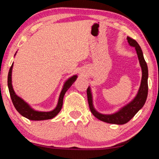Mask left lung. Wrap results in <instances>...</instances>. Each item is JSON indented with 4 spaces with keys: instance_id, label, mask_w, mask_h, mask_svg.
Here are the masks:
<instances>
[{
    "instance_id": "1",
    "label": "left lung",
    "mask_w": 159,
    "mask_h": 159,
    "mask_svg": "<svg viewBox=\"0 0 159 159\" xmlns=\"http://www.w3.org/2000/svg\"><path fill=\"white\" fill-rule=\"evenodd\" d=\"M127 40L130 45L134 47L135 48L139 62H140L142 68V72H143L140 89H139L137 95L133 98V101L121 108L118 112L112 114V115H103V114L97 112L95 108L93 107L92 94H91L90 87H89L87 90L88 102L91 113L99 120L106 122V123L119 125L126 124L143 107L147 98V94H148V82H147L148 68H147V63L144 58L143 51H142L140 45L135 40L130 37H127Z\"/></svg>"
}]
</instances>
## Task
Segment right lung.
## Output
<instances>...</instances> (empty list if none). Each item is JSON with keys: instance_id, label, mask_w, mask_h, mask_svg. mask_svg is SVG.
<instances>
[{"instance_id": "right-lung-1", "label": "right lung", "mask_w": 159, "mask_h": 159, "mask_svg": "<svg viewBox=\"0 0 159 159\" xmlns=\"http://www.w3.org/2000/svg\"><path fill=\"white\" fill-rule=\"evenodd\" d=\"M13 63L11 66L9 72H8L7 77V86L9 89V92L10 94L11 99H12V103L15 106V109L17 110V112L24 117L33 121H41L46 120V119H51L57 116L61 110L63 106V100L64 95L68 89L71 87V85L73 84L74 82L76 80L77 76L73 75L71 77H70L67 81L64 83L62 90L61 91L59 98H58V103L57 107L54 110L50 111V112H39L33 110L30 105L25 102L23 99L19 97L15 93V91L13 89L12 85V70Z\"/></svg>"}]
</instances>
